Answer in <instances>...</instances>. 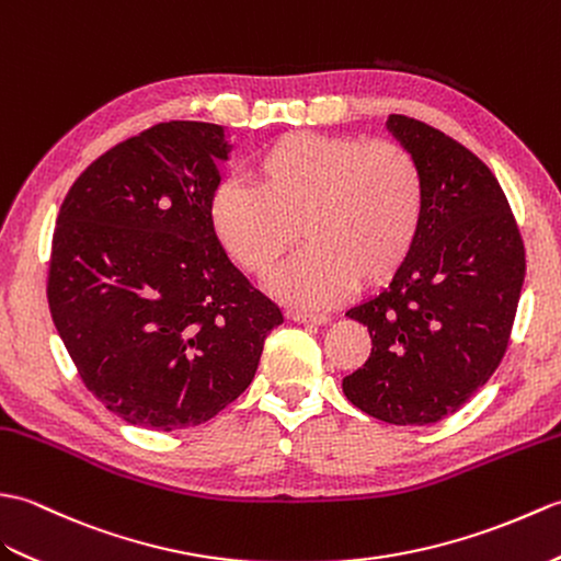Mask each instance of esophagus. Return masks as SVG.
Wrapping results in <instances>:
<instances>
[{
	"label": "esophagus",
	"instance_id": "34e87169",
	"mask_svg": "<svg viewBox=\"0 0 561 561\" xmlns=\"http://www.w3.org/2000/svg\"><path fill=\"white\" fill-rule=\"evenodd\" d=\"M285 317H288L295 323H319V327H321V323L331 321L329 314H307V312H297V309H290V312Z\"/></svg>",
	"mask_w": 561,
	"mask_h": 561
}]
</instances>
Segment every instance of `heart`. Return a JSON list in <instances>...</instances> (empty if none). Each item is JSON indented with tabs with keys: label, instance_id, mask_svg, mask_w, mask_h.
I'll return each mask as SVG.
<instances>
[{
	"label": "heart",
	"instance_id": "b5f03b06",
	"mask_svg": "<svg viewBox=\"0 0 561 561\" xmlns=\"http://www.w3.org/2000/svg\"><path fill=\"white\" fill-rule=\"evenodd\" d=\"M251 184L220 182L208 218L230 256L256 276L276 268L300 238L307 247L276 271L280 300L323 309L377 285L410 259L425 216V175L393 141L290 131L266 144L249 165Z\"/></svg>",
	"mask_w": 561,
	"mask_h": 561
}]
</instances>
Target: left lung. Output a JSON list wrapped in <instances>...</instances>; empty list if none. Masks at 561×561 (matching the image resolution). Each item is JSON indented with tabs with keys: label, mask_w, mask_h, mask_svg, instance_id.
I'll return each mask as SVG.
<instances>
[{
	"label": "left lung",
	"mask_w": 561,
	"mask_h": 561,
	"mask_svg": "<svg viewBox=\"0 0 561 561\" xmlns=\"http://www.w3.org/2000/svg\"><path fill=\"white\" fill-rule=\"evenodd\" d=\"M386 129L417 158L425 216L389 288L347 309L371 339L343 379L347 401L389 425H432L470 401L512 335L526 249L492 170L451 136L405 115Z\"/></svg>",
	"instance_id": "1"
}]
</instances>
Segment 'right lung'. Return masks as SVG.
<instances>
[{"label":"right lung","mask_w":561,"mask_h":561,"mask_svg":"<svg viewBox=\"0 0 561 561\" xmlns=\"http://www.w3.org/2000/svg\"><path fill=\"white\" fill-rule=\"evenodd\" d=\"M230 148L220 124H156L93 160L59 208L49 312L85 389L129 425L218 415L283 323L210 226Z\"/></svg>","instance_id":"add662e5"}]
</instances>
